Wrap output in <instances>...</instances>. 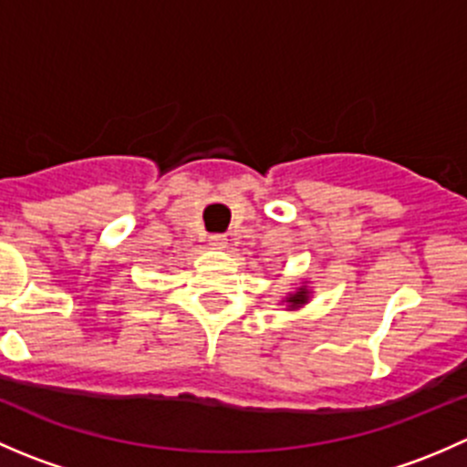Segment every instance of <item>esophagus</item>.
Wrapping results in <instances>:
<instances>
[{
	"label": "esophagus",
	"mask_w": 467,
	"mask_h": 467,
	"mask_svg": "<svg viewBox=\"0 0 467 467\" xmlns=\"http://www.w3.org/2000/svg\"><path fill=\"white\" fill-rule=\"evenodd\" d=\"M210 246L214 248V251H225V246H228V237H225V234H212Z\"/></svg>",
	"instance_id": "34e87169"
}]
</instances>
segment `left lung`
<instances>
[{
	"label": "left lung",
	"mask_w": 467,
	"mask_h": 467,
	"mask_svg": "<svg viewBox=\"0 0 467 467\" xmlns=\"http://www.w3.org/2000/svg\"><path fill=\"white\" fill-rule=\"evenodd\" d=\"M309 298H312V289H309V286H307V282H303V285H300L298 289L291 291V294H286L282 303L286 305V309H289V312H294V309L305 307V305L309 303Z\"/></svg>",
	"instance_id": "8db88e82"
}]
</instances>
